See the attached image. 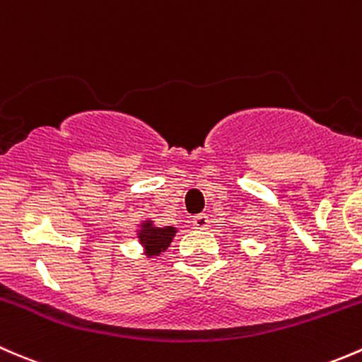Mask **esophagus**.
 <instances>
[{"instance_id": "esophagus-1", "label": "esophagus", "mask_w": 362, "mask_h": 362, "mask_svg": "<svg viewBox=\"0 0 362 362\" xmlns=\"http://www.w3.org/2000/svg\"><path fill=\"white\" fill-rule=\"evenodd\" d=\"M209 218L206 214H199L193 218V226H195L197 230H207L209 228Z\"/></svg>"}]
</instances>
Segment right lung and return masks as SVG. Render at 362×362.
Here are the masks:
<instances>
[{"instance_id":"add662e5","label":"right lung","mask_w":362,"mask_h":362,"mask_svg":"<svg viewBox=\"0 0 362 362\" xmlns=\"http://www.w3.org/2000/svg\"><path fill=\"white\" fill-rule=\"evenodd\" d=\"M176 233V226H156L151 219H144L139 223L136 235L141 247H143L144 256L155 258V256H160L167 251Z\"/></svg>"}]
</instances>
